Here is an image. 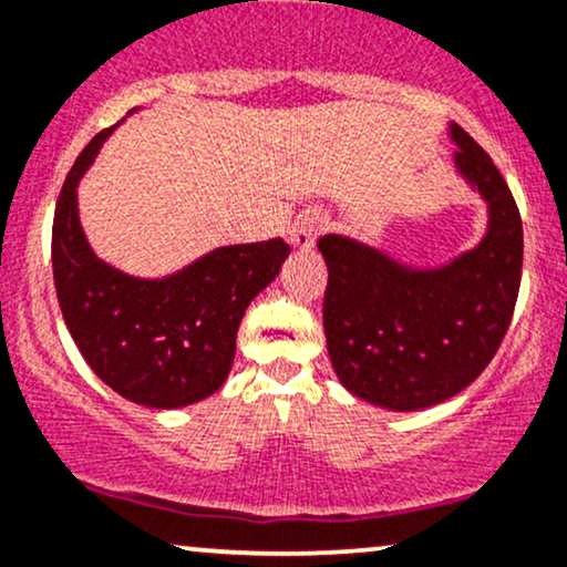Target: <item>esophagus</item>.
Masks as SVG:
<instances>
[{"label":"esophagus","instance_id":"34e87169","mask_svg":"<svg viewBox=\"0 0 567 567\" xmlns=\"http://www.w3.org/2000/svg\"><path fill=\"white\" fill-rule=\"evenodd\" d=\"M324 229H327V216L313 210V214H303L301 218H298L296 227H292V231H290V240L296 248L309 250Z\"/></svg>","mask_w":567,"mask_h":567}]
</instances>
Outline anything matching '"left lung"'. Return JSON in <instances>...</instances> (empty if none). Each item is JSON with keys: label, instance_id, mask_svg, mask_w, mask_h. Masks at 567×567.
Wrapping results in <instances>:
<instances>
[{"label": "left lung", "instance_id": "8db88e82", "mask_svg": "<svg viewBox=\"0 0 567 567\" xmlns=\"http://www.w3.org/2000/svg\"><path fill=\"white\" fill-rule=\"evenodd\" d=\"M456 168L488 203V231L439 269H412L351 237L317 243L327 271L324 336L338 380L393 412L452 399L486 370L513 319L523 221L507 182L465 128L452 124Z\"/></svg>", "mask_w": 567, "mask_h": 567}]
</instances>
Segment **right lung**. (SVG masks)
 I'll return each instance as SVG.
<instances>
[{
	"label": "right lung",
	"mask_w": 567,
	"mask_h": 567,
	"mask_svg": "<svg viewBox=\"0 0 567 567\" xmlns=\"http://www.w3.org/2000/svg\"><path fill=\"white\" fill-rule=\"evenodd\" d=\"M102 128L73 163L52 221V271L60 311L94 374L134 404L176 409L224 385L248 303L279 275L290 245H227L163 279H136L100 261L79 224L76 187Z\"/></svg>",
	"instance_id": "add662e5"
}]
</instances>
